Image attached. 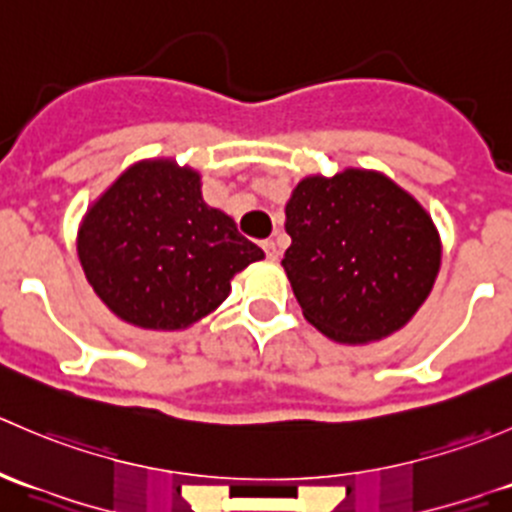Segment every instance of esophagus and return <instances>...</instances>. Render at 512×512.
Instances as JSON below:
<instances>
[{"label": "esophagus", "mask_w": 512, "mask_h": 512, "mask_svg": "<svg viewBox=\"0 0 512 512\" xmlns=\"http://www.w3.org/2000/svg\"><path fill=\"white\" fill-rule=\"evenodd\" d=\"M262 250H265L267 260H277V257H280V250H277L275 240H262Z\"/></svg>", "instance_id": "34e87169"}]
</instances>
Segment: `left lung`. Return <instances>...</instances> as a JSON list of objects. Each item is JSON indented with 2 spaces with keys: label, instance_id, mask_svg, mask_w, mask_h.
Masks as SVG:
<instances>
[{
  "label": "left lung",
  "instance_id": "1",
  "mask_svg": "<svg viewBox=\"0 0 512 512\" xmlns=\"http://www.w3.org/2000/svg\"><path fill=\"white\" fill-rule=\"evenodd\" d=\"M285 267L304 317L347 344L404 327L436 282L441 242L409 193L369 170L304 178L287 208Z\"/></svg>",
  "mask_w": 512,
  "mask_h": 512
}]
</instances>
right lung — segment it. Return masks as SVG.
Wrapping results in <instances>:
<instances>
[{
	"instance_id": "add662e5",
	"label": "right lung",
	"mask_w": 512,
	"mask_h": 512,
	"mask_svg": "<svg viewBox=\"0 0 512 512\" xmlns=\"http://www.w3.org/2000/svg\"><path fill=\"white\" fill-rule=\"evenodd\" d=\"M265 252L200 198V175L170 160L128 168L79 232L86 280L123 322L185 329L230 294L235 272Z\"/></svg>"
}]
</instances>
